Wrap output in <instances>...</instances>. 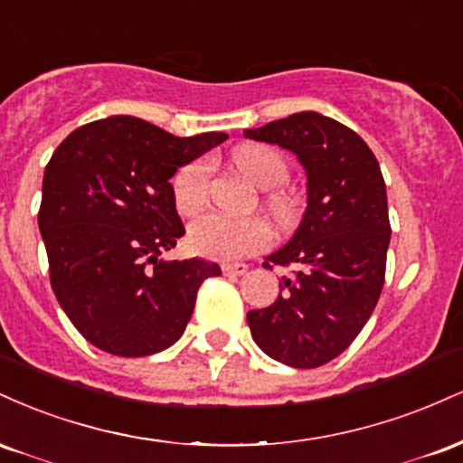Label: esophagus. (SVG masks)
Instances as JSON below:
<instances>
[{
  "instance_id": "34e87169",
  "label": "esophagus",
  "mask_w": 463,
  "mask_h": 463,
  "mask_svg": "<svg viewBox=\"0 0 463 463\" xmlns=\"http://www.w3.org/2000/svg\"><path fill=\"white\" fill-rule=\"evenodd\" d=\"M222 269H224V274H231V276H241L248 272V265L246 263H224L222 265Z\"/></svg>"
}]
</instances>
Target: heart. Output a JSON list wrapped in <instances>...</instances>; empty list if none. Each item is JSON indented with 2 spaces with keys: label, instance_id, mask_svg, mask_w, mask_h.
Wrapping results in <instances>:
<instances>
[{
  "label": "heart",
  "instance_id": "obj_1",
  "mask_svg": "<svg viewBox=\"0 0 463 463\" xmlns=\"http://www.w3.org/2000/svg\"><path fill=\"white\" fill-rule=\"evenodd\" d=\"M232 163L254 187L265 189L261 206L269 220L280 231H289L298 224L300 204L291 191L280 187L289 178V161L283 152L265 143H241L231 154ZM211 163L200 156L184 163L172 178V195L180 215L200 213L209 200ZM269 243V228L259 217H226L220 213H206L189 226V246L194 252L209 259L248 257L261 252Z\"/></svg>",
  "mask_w": 463,
  "mask_h": 463
}]
</instances>
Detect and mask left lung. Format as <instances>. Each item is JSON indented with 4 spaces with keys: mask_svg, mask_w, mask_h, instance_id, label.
I'll return each mask as SVG.
<instances>
[{
    "mask_svg": "<svg viewBox=\"0 0 463 463\" xmlns=\"http://www.w3.org/2000/svg\"><path fill=\"white\" fill-rule=\"evenodd\" d=\"M243 135L294 152L309 191L296 235L263 263L294 272L274 305L248 311L250 333L280 364L317 368L354 342L383 289L392 235L383 174L357 132L311 110Z\"/></svg>",
    "mask_w": 463,
    "mask_h": 463,
    "instance_id": "8db88e82",
    "label": "left lung"
}]
</instances>
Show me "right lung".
Wrapping results in <instances>:
<instances>
[{
  "instance_id": "obj_1",
  "label": "right lung",
  "mask_w": 463,
  "mask_h": 463,
  "mask_svg": "<svg viewBox=\"0 0 463 463\" xmlns=\"http://www.w3.org/2000/svg\"><path fill=\"white\" fill-rule=\"evenodd\" d=\"M226 137H174L117 115L80 126L52 154L39 209L50 283L93 346L147 357L184 333L200 285L222 269L161 259L184 235L169 178Z\"/></svg>"
}]
</instances>
